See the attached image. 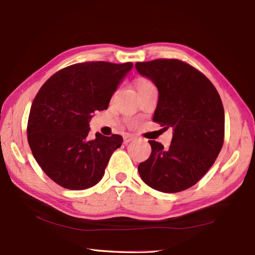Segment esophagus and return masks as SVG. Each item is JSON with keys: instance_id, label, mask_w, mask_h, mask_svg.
Instances as JSON below:
<instances>
[{"instance_id": "obj_1", "label": "esophagus", "mask_w": 255, "mask_h": 255, "mask_svg": "<svg viewBox=\"0 0 255 255\" xmlns=\"http://www.w3.org/2000/svg\"><path fill=\"white\" fill-rule=\"evenodd\" d=\"M133 138H134V136L131 135V134H126V135H124V144H128L130 141H132Z\"/></svg>"}]
</instances>
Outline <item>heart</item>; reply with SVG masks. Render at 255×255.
I'll return each instance as SVG.
<instances>
[{
	"mask_svg": "<svg viewBox=\"0 0 255 255\" xmlns=\"http://www.w3.org/2000/svg\"><path fill=\"white\" fill-rule=\"evenodd\" d=\"M150 87H154L153 84L148 79H139L137 83V90H142V89H147Z\"/></svg>",
	"mask_w": 255,
	"mask_h": 255,
	"instance_id": "1",
	"label": "heart"
}]
</instances>
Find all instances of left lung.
<instances>
[{
  "label": "left lung",
  "instance_id": "left-lung-1",
  "mask_svg": "<svg viewBox=\"0 0 255 255\" xmlns=\"http://www.w3.org/2000/svg\"><path fill=\"white\" fill-rule=\"evenodd\" d=\"M135 68L159 90L152 121L174 128L169 148L148 141L151 153L138 174L153 190L178 193L207 174L223 148L225 111L216 88L200 71L179 59L136 62Z\"/></svg>",
  "mask_w": 255,
  "mask_h": 255
}]
</instances>
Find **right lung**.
<instances>
[{
  "label": "right lung",
  "mask_w": 255,
  "mask_h": 255,
  "mask_svg": "<svg viewBox=\"0 0 255 255\" xmlns=\"http://www.w3.org/2000/svg\"><path fill=\"white\" fill-rule=\"evenodd\" d=\"M132 62L87 61L69 65L48 78L32 102L27 139L39 166L68 190H86L101 181L119 134L96 133L90 138L89 122L109 102Z\"/></svg>",
  "instance_id": "1"
}]
</instances>
